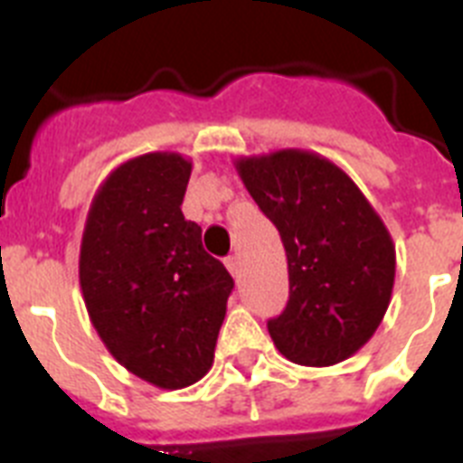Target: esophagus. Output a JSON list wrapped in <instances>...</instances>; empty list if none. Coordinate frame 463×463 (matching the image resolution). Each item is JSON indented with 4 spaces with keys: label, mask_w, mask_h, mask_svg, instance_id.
I'll return each mask as SVG.
<instances>
[{
    "label": "esophagus",
    "mask_w": 463,
    "mask_h": 463,
    "mask_svg": "<svg viewBox=\"0 0 463 463\" xmlns=\"http://www.w3.org/2000/svg\"><path fill=\"white\" fill-rule=\"evenodd\" d=\"M224 267L229 269V273L234 278L241 276V257L239 255H229L227 260H224Z\"/></svg>",
    "instance_id": "1"
}]
</instances>
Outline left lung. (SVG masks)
<instances>
[{
    "label": "left lung",
    "mask_w": 463,
    "mask_h": 463,
    "mask_svg": "<svg viewBox=\"0 0 463 463\" xmlns=\"http://www.w3.org/2000/svg\"><path fill=\"white\" fill-rule=\"evenodd\" d=\"M260 211L288 252L289 298L269 334L301 366L353 357L390 306L392 236L353 178L308 150H276L236 162Z\"/></svg>",
    "instance_id": "left-lung-1"
}]
</instances>
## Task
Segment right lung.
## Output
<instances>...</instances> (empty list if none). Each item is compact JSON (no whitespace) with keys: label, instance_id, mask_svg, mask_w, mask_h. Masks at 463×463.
<instances>
[{"label":"right lung","instance_id":"1","mask_svg":"<svg viewBox=\"0 0 463 463\" xmlns=\"http://www.w3.org/2000/svg\"><path fill=\"white\" fill-rule=\"evenodd\" d=\"M192 162L148 153L118 166L92 199L80 243L85 308L109 353L162 390L213 366L234 278L181 211Z\"/></svg>","mask_w":463,"mask_h":463}]
</instances>
